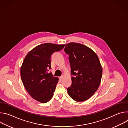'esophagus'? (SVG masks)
Listing matches in <instances>:
<instances>
[{
	"mask_svg": "<svg viewBox=\"0 0 128 128\" xmlns=\"http://www.w3.org/2000/svg\"><path fill=\"white\" fill-rule=\"evenodd\" d=\"M63 78H64V76H61L60 77V80H62V79Z\"/></svg>",
	"mask_w": 128,
	"mask_h": 128,
	"instance_id": "obj_1",
	"label": "esophagus"
}]
</instances>
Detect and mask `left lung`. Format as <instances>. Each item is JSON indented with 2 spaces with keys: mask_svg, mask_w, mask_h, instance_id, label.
Masks as SVG:
<instances>
[{
  "mask_svg": "<svg viewBox=\"0 0 128 128\" xmlns=\"http://www.w3.org/2000/svg\"><path fill=\"white\" fill-rule=\"evenodd\" d=\"M65 52L69 55L72 84L67 88L69 96L82 102L93 96L100 84L102 68L96 54L78 43L66 44Z\"/></svg>",
  "mask_w": 128,
  "mask_h": 128,
  "instance_id": "8db88e82",
  "label": "left lung"
}]
</instances>
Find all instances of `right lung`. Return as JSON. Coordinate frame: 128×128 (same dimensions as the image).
I'll return each mask as SVG.
<instances>
[{
  "instance_id": "1",
  "label": "right lung",
  "mask_w": 128,
  "mask_h": 128,
  "mask_svg": "<svg viewBox=\"0 0 128 128\" xmlns=\"http://www.w3.org/2000/svg\"><path fill=\"white\" fill-rule=\"evenodd\" d=\"M65 44L46 43L30 51L21 68V78L26 90L35 100L46 103L53 96L59 78L54 77L51 69L50 56L64 48Z\"/></svg>"
}]
</instances>
